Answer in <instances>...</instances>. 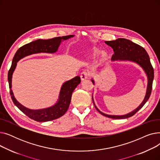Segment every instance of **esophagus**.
<instances>
[{
	"label": "esophagus",
	"mask_w": 160,
	"mask_h": 160,
	"mask_svg": "<svg viewBox=\"0 0 160 160\" xmlns=\"http://www.w3.org/2000/svg\"><path fill=\"white\" fill-rule=\"evenodd\" d=\"M89 77H90V72L89 71H83L80 74V78H81L82 80H85L87 78H88Z\"/></svg>",
	"instance_id": "esophagus-1"
}]
</instances>
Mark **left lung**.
<instances>
[{"instance_id":"8db88e82","label":"left lung","mask_w":160,"mask_h":160,"mask_svg":"<svg viewBox=\"0 0 160 160\" xmlns=\"http://www.w3.org/2000/svg\"><path fill=\"white\" fill-rule=\"evenodd\" d=\"M105 43L110 46L114 52L112 57V60H124V61H130L135 62L139 65L142 69H143L147 76L148 78V84L145 97L142 102L137 108L135 110L124 115H107L100 112L98 109L96 107L93 98V102L94 106L97 110L102 115L109 117V118L115 119H127L135 115L140 109L145 105L148 100L151 91L152 89V82L154 80V69L152 66V64L150 61V58L145 50V49L141 46L133 43L130 40L124 39V38H119L114 41H105ZM92 82L94 84V80H91Z\"/></svg>"}]
</instances>
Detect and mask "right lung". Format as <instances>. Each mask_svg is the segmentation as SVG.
<instances>
[{
    "label": "right lung",
    "mask_w": 160,
    "mask_h": 160,
    "mask_svg": "<svg viewBox=\"0 0 160 160\" xmlns=\"http://www.w3.org/2000/svg\"><path fill=\"white\" fill-rule=\"evenodd\" d=\"M73 37L72 35L57 37L49 39H38L26 44L19 48L16 52L12 61V64L8 71V80L10 89V93L14 104L19 110L27 115L30 119L38 122H47L60 118L67 111L71 102L72 92L80 83V78L78 76L65 82L62 86L60 96L58 102L52 106L41 110H31L21 104L13 96L12 90V74L15 69L17 63L21 58L33 54L41 52L54 53L60 46L62 41Z\"/></svg>",
    "instance_id": "1"
}]
</instances>
